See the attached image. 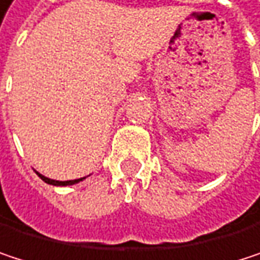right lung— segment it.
<instances>
[{
    "instance_id": "obj_1",
    "label": "right lung",
    "mask_w": 260,
    "mask_h": 260,
    "mask_svg": "<svg viewBox=\"0 0 260 260\" xmlns=\"http://www.w3.org/2000/svg\"><path fill=\"white\" fill-rule=\"evenodd\" d=\"M36 174L45 182V183H48V185H53V186H72V185H77V183H80V182H83L86 177H81V179H75V180H65V182H60V180H53V179H48V177H45V176H42L41 173H38L36 171Z\"/></svg>"
}]
</instances>
